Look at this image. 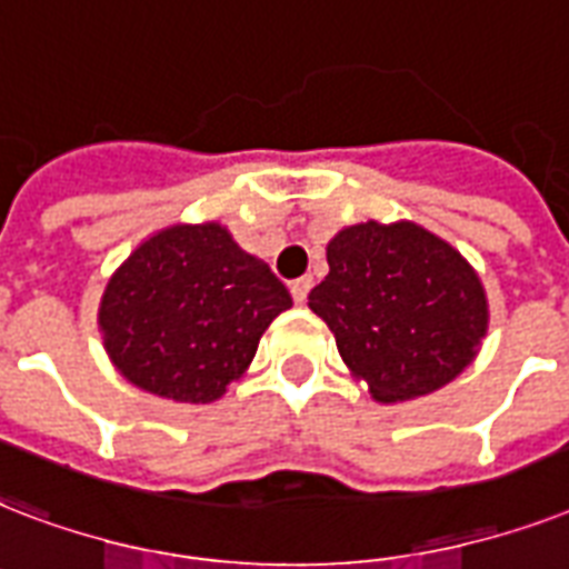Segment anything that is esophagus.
<instances>
[{"label": "esophagus", "mask_w": 569, "mask_h": 569, "mask_svg": "<svg viewBox=\"0 0 569 569\" xmlns=\"http://www.w3.org/2000/svg\"><path fill=\"white\" fill-rule=\"evenodd\" d=\"M308 290H311V279L290 281V297H293V302H297V306H302V302H306Z\"/></svg>", "instance_id": "34e87169"}]
</instances>
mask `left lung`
Returning <instances> with one entry per match:
<instances>
[{
  "mask_svg": "<svg viewBox=\"0 0 569 569\" xmlns=\"http://www.w3.org/2000/svg\"><path fill=\"white\" fill-rule=\"evenodd\" d=\"M329 276L308 308L380 403L451 382L478 356L490 311L463 254L412 222L350 224L326 246Z\"/></svg>",
  "mask_w": 569,
  "mask_h": 569,
  "instance_id": "obj_1",
  "label": "left lung"
}]
</instances>
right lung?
Listing matches in <instances>:
<instances>
[{
    "label": "right lung",
    "instance_id": "add662e5",
    "mask_svg": "<svg viewBox=\"0 0 569 569\" xmlns=\"http://www.w3.org/2000/svg\"><path fill=\"white\" fill-rule=\"evenodd\" d=\"M290 306L288 288L222 224H171L118 267L97 323L133 386L210 403L243 377L267 326Z\"/></svg>",
    "mask_w": 569,
    "mask_h": 569
}]
</instances>
